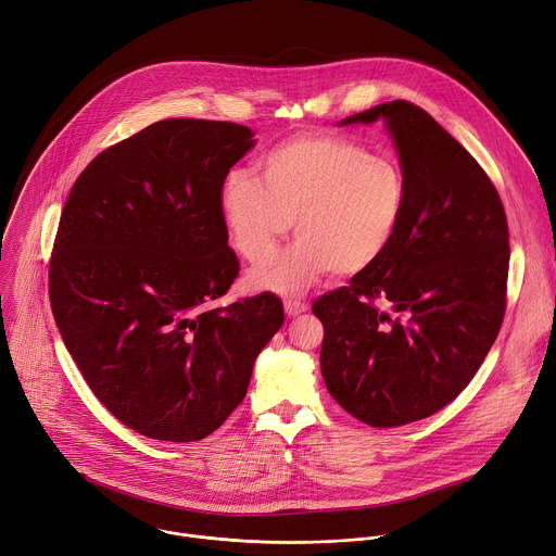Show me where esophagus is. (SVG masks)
<instances>
[{"label": "esophagus", "instance_id": "obj_1", "mask_svg": "<svg viewBox=\"0 0 556 556\" xmlns=\"http://www.w3.org/2000/svg\"><path fill=\"white\" fill-rule=\"evenodd\" d=\"M283 309H286L288 316H296V314H301V312L307 309V303L301 301V299H286V301H283Z\"/></svg>", "mask_w": 556, "mask_h": 556}]
</instances>
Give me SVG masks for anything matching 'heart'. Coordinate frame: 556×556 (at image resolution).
Returning <instances> with one entry per match:
<instances>
[{
    "label": "heart",
    "instance_id": "heart-1",
    "mask_svg": "<svg viewBox=\"0 0 556 556\" xmlns=\"http://www.w3.org/2000/svg\"><path fill=\"white\" fill-rule=\"evenodd\" d=\"M407 206V176L391 155L334 134H299L260 161V178L226 174L219 211L247 262L266 264L294 219L296 242L251 273L255 290L299 294L316 277L367 270L391 247Z\"/></svg>",
    "mask_w": 556,
    "mask_h": 556
}]
</instances>
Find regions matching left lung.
Masks as SVG:
<instances>
[{"mask_svg": "<svg viewBox=\"0 0 556 556\" xmlns=\"http://www.w3.org/2000/svg\"><path fill=\"white\" fill-rule=\"evenodd\" d=\"M348 123H384L407 176L391 247L350 286L312 303L321 374L356 420L403 427L433 416L478 374L506 312L508 224L480 163L431 114L391 101Z\"/></svg>", "mask_w": 556, "mask_h": 556, "instance_id": "8db88e82", "label": "left lung"}]
</instances>
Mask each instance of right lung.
Instances as JSON below:
<instances>
[{"label":"right lung","instance_id":"obj_1","mask_svg":"<svg viewBox=\"0 0 556 556\" xmlns=\"http://www.w3.org/2000/svg\"><path fill=\"white\" fill-rule=\"evenodd\" d=\"M253 144L244 125L157 121L101 151L63 206L48 268L56 328L105 409L147 438L222 427L283 324L273 292L211 307L240 273L219 187Z\"/></svg>","mask_w":556,"mask_h":556}]
</instances>
